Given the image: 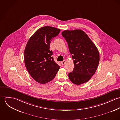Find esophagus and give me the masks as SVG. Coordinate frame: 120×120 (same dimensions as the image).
Here are the masks:
<instances>
[{
    "label": "esophagus",
    "mask_w": 120,
    "mask_h": 120,
    "mask_svg": "<svg viewBox=\"0 0 120 120\" xmlns=\"http://www.w3.org/2000/svg\"><path fill=\"white\" fill-rule=\"evenodd\" d=\"M66 60H63V61H61V64L62 65H64L65 63H66Z\"/></svg>",
    "instance_id": "34e87169"
}]
</instances>
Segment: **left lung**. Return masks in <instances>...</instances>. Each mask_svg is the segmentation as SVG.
<instances>
[{
    "label": "left lung",
    "mask_w": 120,
    "mask_h": 120,
    "mask_svg": "<svg viewBox=\"0 0 120 120\" xmlns=\"http://www.w3.org/2000/svg\"><path fill=\"white\" fill-rule=\"evenodd\" d=\"M68 45L74 63L69 73L71 81L77 85L88 82L95 74L99 62V52L87 34L81 30H65L61 33Z\"/></svg>",
    "instance_id": "left-lung-1"
}]
</instances>
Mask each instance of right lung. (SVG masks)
I'll list each match as a JSON object with an SVG mask.
<instances>
[{
  "label": "right lung",
  "instance_id": "add662e5",
  "mask_svg": "<svg viewBox=\"0 0 120 120\" xmlns=\"http://www.w3.org/2000/svg\"><path fill=\"white\" fill-rule=\"evenodd\" d=\"M60 29L45 26L38 29L29 40L24 52L25 65L34 80L45 84L52 80L60 67L52 56L50 50L52 40L57 36Z\"/></svg>",
  "mask_w": 120,
  "mask_h": 120
}]
</instances>
